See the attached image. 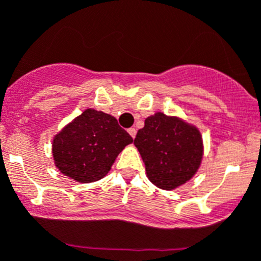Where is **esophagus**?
<instances>
[{"label":"esophagus","mask_w":261,"mask_h":261,"mask_svg":"<svg viewBox=\"0 0 261 261\" xmlns=\"http://www.w3.org/2000/svg\"><path fill=\"white\" fill-rule=\"evenodd\" d=\"M128 133L130 136H132V138H135L136 137V133H137V129H136V128H129L128 129Z\"/></svg>","instance_id":"esophagus-1"}]
</instances>
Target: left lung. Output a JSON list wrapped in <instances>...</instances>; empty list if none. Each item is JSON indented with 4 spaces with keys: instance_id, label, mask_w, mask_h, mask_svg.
<instances>
[{
    "instance_id": "1",
    "label": "left lung",
    "mask_w": 261,
    "mask_h": 261,
    "mask_svg": "<svg viewBox=\"0 0 261 261\" xmlns=\"http://www.w3.org/2000/svg\"><path fill=\"white\" fill-rule=\"evenodd\" d=\"M135 145L146 167L147 177L166 190L185 184L202 160V138L197 129L162 112L145 120Z\"/></svg>"
}]
</instances>
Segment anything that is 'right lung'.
I'll return each instance as SVG.
<instances>
[{
	"label": "right lung",
	"mask_w": 261,
	"mask_h": 261,
	"mask_svg": "<svg viewBox=\"0 0 261 261\" xmlns=\"http://www.w3.org/2000/svg\"><path fill=\"white\" fill-rule=\"evenodd\" d=\"M132 142L111 115L89 109L56 136L53 156L63 174L79 182H93L103 177L119 152Z\"/></svg>",
	"instance_id": "add662e5"
}]
</instances>
